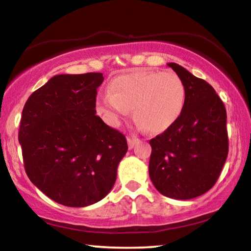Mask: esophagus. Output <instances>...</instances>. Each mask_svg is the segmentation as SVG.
Segmentation results:
<instances>
[{
    "instance_id": "1",
    "label": "esophagus",
    "mask_w": 251,
    "mask_h": 251,
    "mask_svg": "<svg viewBox=\"0 0 251 251\" xmlns=\"http://www.w3.org/2000/svg\"><path fill=\"white\" fill-rule=\"evenodd\" d=\"M127 143H128V147L131 150V148H133V147L136 145V144L138 143V139L128 137V138H127Z\"/></svg>"
}]
</instances>
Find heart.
Returning <instances> with one entry per match:
<instances>
[{"label":"heart","mask_w":251,"mask_h":251,"mask_svg":"<svg viewBox=\"0 0 251 251\" xmlns=\"http://www.w3.org/2000/svg\"><path fill=\"white\" fill-rule=\"evenodd\" d=\"M110 94L97 100V113L108 125L118 126L134 108L138 124L151 133H163L175 124L184 109L186 87L172 72L139 70L114 78Z\"/></svg>","instance_id":"1"}]
</instances>
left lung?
<instances>
[{
    "instance_id": "left-lung-1",
    "label": "left lung",
    "mask_w": 251,
    "mask_h": 251,
    "mask_svg": "<svg viewBox=\"0 0 251 251\" xmlns=\"http://www.w3.org/2000/svg\"><path fill=\"white\" fill-rule=\"evenodd\" d=\"M186 87L180 116L150 141V177L164 196L192 199L216 184L228 155L227 113L211 85L176 63H168Z\"/></svg>"
}]
</instances>
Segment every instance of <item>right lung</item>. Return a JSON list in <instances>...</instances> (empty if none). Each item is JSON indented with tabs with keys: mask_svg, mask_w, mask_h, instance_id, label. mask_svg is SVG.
Segmentation results:
<instances>
[{
	"mask_svg": "<svg viewBox=\"0 0 251 251\" xmlns=\"http://www.w3.org/2000/svg\"><path fill=\"white\" fill-rule=\"evenodd\" d=\"M101 73L55 75L28 97L19 142L24 168L42 193L67 207L103 199L128 150L125 136L96 115Z\"/></svg>",
	"mask_w": 251,
	"mask_h": 251,
	"instance_id": "add662e5",
	"label": "right lung"
}]
</instances>
